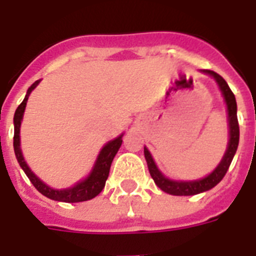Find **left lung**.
<instances>
[{
  "label": "left lung",
  "mask_w": 256,
  "mask_h": 256,
  "mask_svg": "<svg viewBox=\"0 0 256 256\" xmlns=\"http://www.w3.org/2000/svg\"><path fill=\"white\" fill-rule=\"evenodd\" d=\"M201 72L210 74L212 78L217 81L222 96L225 98L226 106H228V116H229V143H228V148H226V152L222 158L221 163L216 167L214 171L212 172L210 175H208L206 178L194 180V182H176V180L166 178L158 170L151 154L144 147V158H146L150 175L162 190H164L166 193H170V194H174V196H193V194H198V193L206 192L209 189L214 188L218 182L224 178V176L226 175V172H228L230 164H232V158L236 152L238 143H240V124H238V118H236V96L232 92V89L229 88L228 82L220 74L209 70H204Z\"/></svg>",
  "instance_id": "8db88e82"
}]
</instances>
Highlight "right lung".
Instances as JSON below:
<instances>
[{
    "instance_id": "right-lung-1",
    "label": "right lung",
    "mask_w": 256,
    "mask_h": 256,
    "mask_svg": "<svg viewBox=\"0 0 256 256\" xmlns=\"http://www.w3.org/2000/svg\"><path fill=\"white\" fill-rule=\"evenodd\" d=\"M39 84V80L35 81L34 84L31 85L28 90H27L26 96H24V100L20 102V105L16 108V114H14V152H16V160L20 163V166L22 167V170L24 171L26 176L30 178V182H32V186L38 189L39 192L43 194V196L48 197L51 200L55 201H62V202H81V201H88L94 198L97 194H100V192L102 190L104 186H105V182H106V178L109 176L110 166H112V162H113L116 154L118 152V150L122 144V136L124 134L120 135L118 138L113 139L108 142L105 146L102 147V150L100 151L98 158L94 163V167L90 171V174L88 175V178H84L78 182L76 186H70V188L66 189H54L51 186H48L47 184L42 182L40 178H36L34 172L31 171L28 166L26 164L24 159V155H22V151H20V122H22V118H24V108H26L27 100H28V96L30 93L36 88V85Z\"/></svg>"
}]
</instances>
